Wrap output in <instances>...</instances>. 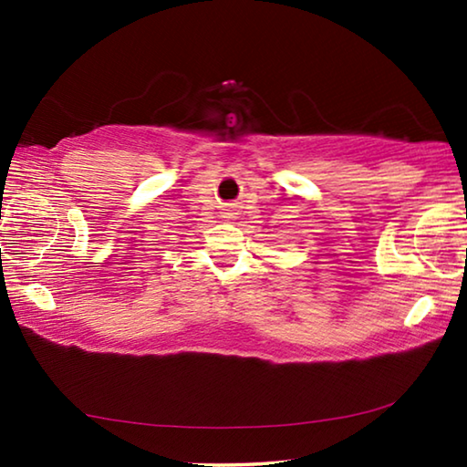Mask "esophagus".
I'll list each match as a JSON object with an SVG mask.
<instances>
[{"mask_svg":"<svg viewBox=\"0 0 467 467\" xmlns=\"http://www.w3.org/2000/svg\"><path fill=\"white\" fill-rule=\"evenodd\" d=\"M235 214L238 213H234V206L227 210V213H223V219H235Z\"/></svg>","mask_w":467,"mask_h":467,"instance_id":"1","label":"esophagus"}]
</instances>
